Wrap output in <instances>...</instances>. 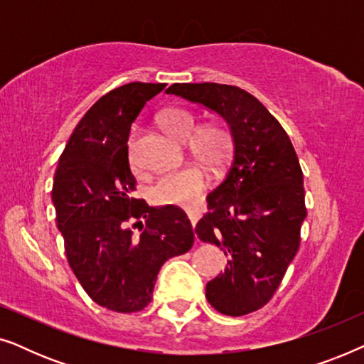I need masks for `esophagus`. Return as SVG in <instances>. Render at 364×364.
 Listing matches in <instances>:
<instances>
[{
	"mask_svg": "<svg viewBox=\"0 0 364 364\" xmlns=\"http://www.w3.org/2000/svg\"><path fill=\"white\" fill-rule=\"evenodd\" d=\"M198 213L196 212V210H191L188 212V218H191V223H192V227H196L197 225V222H198Z\"/></svg>",
	"mask_w": 364,
	"mask_h": 364,
	"instance_id": "esophagus-1",
	"label": "esophagus"
}]
</instances>
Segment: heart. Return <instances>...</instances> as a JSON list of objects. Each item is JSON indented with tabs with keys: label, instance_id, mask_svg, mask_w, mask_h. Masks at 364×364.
I'll return each instance as SVG.
<instances>
[{
	"label": "heart",
	"instance_id": "1",
	"mask_svg": "<svg viewBox=\"0 0 364 364\" xmlns=\"http://www.w3.org/2000/svg\"><path fill=\"white\" fill-rule=\"evenodd\" d=\"M159 122L172 137L178 141H188L196 131L197 117L191 111L182 107H168L159 116ZM230 137L222 126H207L193 137L192 147L198 159L203 162L217 166L227 157ZM134 134L129 139V161L134 164ZM207 181L202 171L187 166L177 171L164 173L154 182L151 196L157 203L171 205H191L196 203L205 191Z\"/></svg>",
	"mask_w": 364,
	"mask_h": 364
}]
</instances>
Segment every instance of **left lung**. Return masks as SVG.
I'll list each match as a JSON object with an SVG mask.
<instances>
[{"instance_id": "left-lung-1", "label": "left lung", "mask_w": 364, "mask_h": 364, "mask_svg": "<svg viewBox=\"0 0 364 364\" xmlns=\"http://www.w3.org/2000/svg\"><path fill=\"white\" fill-rule=\"evenodd\" d=\"M167 94L205 106L225 119L232 157L223 181L208 193L197 237L227 257L205 296L222 315L265 306L300 247L306 217L303 172L282 124L250 92L217 82L172 84Z\"/></svg>"}]
</instances>
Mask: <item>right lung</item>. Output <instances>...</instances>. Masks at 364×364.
Instances as JSON below:
<instances>
[{"label":"right lung","instance_id":"obj_1","mask_svg":"<svg viewBox=\"0 0 364 364\" xmlns=\"http://www.w3.org/2000/svg\"><path fill=\"white\" fill-rule=\"evenodd\" d=\"M166 84L129 82L102 96L74 129L54 176L53 202L69 267L92 301L117 313L152 300L159 270L193 245L186 212L132 197L131 124Z\"/></svg>","mask_w":364,"mask_h":364}]
</instances>
